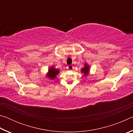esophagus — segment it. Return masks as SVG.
I'll list each match as a JSON object with an SVG mask.
<instances>
[{"label": "esophagus", "instance_id": "obj_1", "mask_svg": "<svg viewBox=\"0 0 133 133\" xmlns=\"http://www.w3.org/2000/svg\"><path fill=\"white\" fill-rule=\"evenodd\" d=\"M67 69H68L69 70H71L73 69V66H72V65H69V66H67Z\"/></svg>", "mask_w": 133, "mask_h": 133}]
</instances>
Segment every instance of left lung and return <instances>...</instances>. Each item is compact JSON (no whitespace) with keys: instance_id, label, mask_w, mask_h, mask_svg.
<instances>
[{"instance_id":"left-lung-1","label":"left lung","mask_w":133,"mask_h":133,"mask_svg":"<svg viewBox=\"0 0 133 133\" xmlns=\"http://www.w3.org/2000/svg\"><path fill=\"white\" fill-rule=\"evenodd\" d=\"M81 73L83 74V75L84 76H87L89 75L90 73V66L87 63H85L84 64V67L80 70Z\"/></svg>"}]
</instances>
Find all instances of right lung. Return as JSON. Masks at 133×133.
I'll use <instances>...</instances> for the list:
<instances>
[{
  "label": "right lung",
  "mask_w": 133,
  "mask_h": 133,
  "mask_svg": "<svg viewBox=\"0 0 133 133\" xmlns=\"http://www.w3.org/2000/svg\"><path fill=\"white\" fill-rule=\"evenodd\" d=\"M60 73V70L55 68V66H51L49 69L48 73L46 74V77L50 80H54L56 77L58 73Z\"/></svg>",
  "instance_id": "add662e5"
}]
</instances>
